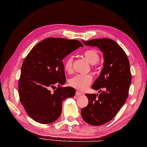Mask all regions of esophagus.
Listing matches in <instances>:
<instances>
[{"instance_id":"1","label":"esophagus","mask_w":147,"mask_h":147,"mask_svg":"<svg viewBox=\"0 0 147 147\" xmlns=\"http://www.w3.org/2000/svg\"><path fill=\"white\" fill-rule=\"evenodd\" d=\"M76 94L77 96H79L82 95V92H79V91H76Z\"/></svg>"}]
</instances>
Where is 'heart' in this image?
<instances>
[{"instance_id":"heart-1","label":"heart","mask_w":147,"mask_h":147,"mask_svg":"<svg viewBox=\"0 0 147 147\" xmlns=\"http://www.w3.org/2000/svg\"><path fill=\"white\" fill-rule=\"evenodd\" d=\"M84 58L91 65H95L100 60V55L95 49H88L83 53ZM74 57L68 56L64 63V68L67 72H71L72 70ZM92 77L91 75H77L71 78L69 80V84L77 90L84 91L88 88L92 82Z\"/></svg>"}]
</instances>
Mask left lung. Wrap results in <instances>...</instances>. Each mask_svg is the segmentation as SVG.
<instances>
[{"mask_svg": "<svg viewBox=\"0 0 147 147\" xmlns=\"http://www.w3.org/2000/svg\"><path fill=\"white\" fill-rule=\"evenodd\" d=\"M82 42L86 46L97 47L104 58L103 69L92 86L101 92L86 94L88 105L81 110L84 121L97 126L111 121L126 101L131 82L129 61L122 47L110 38Z\"/></svg>", "mask_w": 147, "mask_h": 147, "instance_id": "1", "label": "left lung"}]
</instances>
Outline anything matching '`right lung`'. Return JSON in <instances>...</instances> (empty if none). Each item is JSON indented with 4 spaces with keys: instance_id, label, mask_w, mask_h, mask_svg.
<instances>
[{
    "instance_id": "obj_1",
    "label": "right lung",
    "mask_w": 147,
    "mask_h": 147,
    "mask_svg": "<svg viewBox=\"0 0 147 147\" xmlns=\"http://www.w3.org/2000/svg\"><path fill=\"white\" fill-rule=\"evenodd\" d=\"M82 46L77 40L47 38L26 56L21 69L18 92L26 112L35 121L44 124L55 122L61 113L63 101L76 94L71 87L60 86L66 82L63 59ZM56 85L58 88L54 89Z\"/></svg>"
}]
</instances>
